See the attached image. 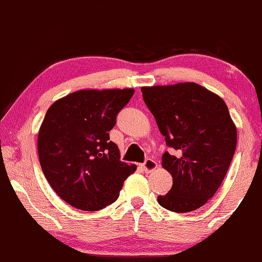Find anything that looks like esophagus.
I'll list each match as a JSON object with an SVG mask.
<instances>
[{"instance_id":"1","label":"esophagus","mask_w":262,"mask_h":262,"mask_svg":"<svg viewBox=\"0 0 262 262\" xmlns=\"http://www.w3.org/2000/svg\"><path fill=\"white\" fill-rule=\"evenodd\" d=\"M142 168H143V170L146 171V173H149V171L155 170V169L157 168V162L155 161V159H150V158L146 159V161H144V163L142 164Z\"/></svg>"}]
</instances>
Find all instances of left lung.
Instances as JSON below:
<instances>
[{"mask_svg":"<svg viewBox=\"0 0 262 262\" xmlns=\"http://www.w3.org/2000/svg\"><path fill=\"white\" fill-rule=\"evenodd\" d=\"M168 147L163 168L173 177V186L158 196L169 211L185 213L204 206L226 177L236 147V127L226 103L217 94L186 82L141 88Z\"/></svg>","mask_w":262,"mask_h":262,"instance_id":"1","label":"left lung"}]
</instances>
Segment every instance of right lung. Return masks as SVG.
<instances>
[{
  "label": "right lung",
  "instance_id": "1",
  "mask_svg": "<svg viewBox=\"0 0 262 262\" xmlns=\"http://www.w3.org/2000/svg\"><path fill=\"white\" fill-rule=\"evenodd\" d=\"M135 89H83L55 101L40 126L38 153L42 173L64 202L98 211L119 198L136 165L120 161L109 131Z\"/></svg>",
  "mask_w": 262,
  "mask_h": 262
}]
</instances>
